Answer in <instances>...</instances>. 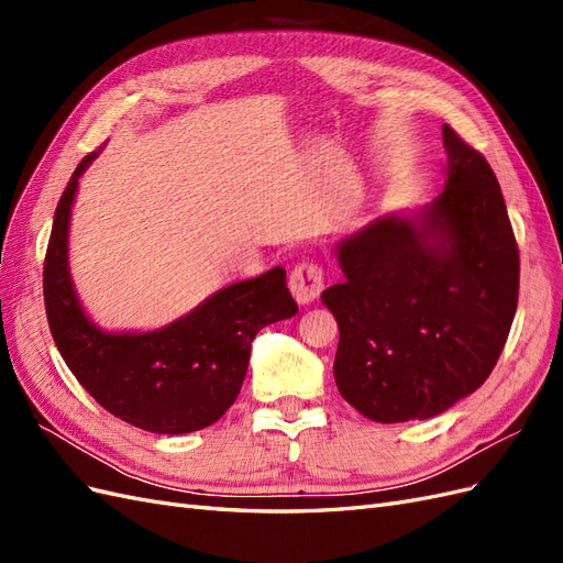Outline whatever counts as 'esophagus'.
Listing matches in <instances>:
<instances>
[{"label": "esophagus", "instance_id": "1", "mask_svg": "<svg viewBox=\"0 0 563 563\" xmlns=\"http://www.w3.org/2000/svg\"><path fill=\"white\" fill-rule=\"evenodd\" d=\"M288 288L298 305H310L323 291V272L314 263H300L288 277Z\"/></svg>", "mask_w": 563, "mask_h": 563}]
</instances>
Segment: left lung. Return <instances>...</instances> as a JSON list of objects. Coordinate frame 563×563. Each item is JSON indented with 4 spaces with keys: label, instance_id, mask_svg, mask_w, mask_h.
Returning a JSON list of instances; mask_svg holds the SVG:
<instances>
[{
    "label": "left lung",
    "instance_id": "left-lung-1",
    "mask_svg": "<svg viewBox=\"0 0 563 563\" xmlns=\"http://www.w3.org/2000/svg\"><path fill=\"white\" fill-rule=\"evenodd\" d=\"M444 147V190L340 240L345 282L321 294L340 329L338 391L376 422L428 420L482 387L517 312L519 249L498 178L449 124Z\"/></svg>",
    "mask_w": 563,
    "mask_h": 563
}]
</instances>
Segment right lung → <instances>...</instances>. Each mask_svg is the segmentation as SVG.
Here are the masks:
<instances>
[{
	"label": "right lung",
	"mask_w": 563,
	"mask_h": 563,
	"mask_svg": "<svg viewBox=\"0 0 563 563\" xmlns=\"http://www.w3.org/2000/svg\"><path fill=\"white\" fill-rule=\"evenodd\" d=\"M84 157L58 201L44 261L51 335L89 395L124 422L155 434H187L225 416L240 395L251 343L269 323L294 317L286 269L218 288L195 310L155 331H103L75 291L67 244Z\"/></svg>",
	"instance_id": "add662e5"
}]
</instances>
